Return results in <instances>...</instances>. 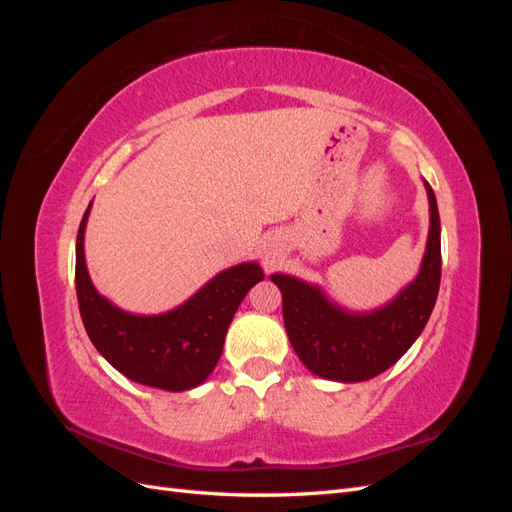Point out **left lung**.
<instances>
[{"label": "left lung", "instance_id": "8db88e82", "mask_svg": "<svg viewBox=\"0 0 512 512\" xmlns=\"http://www.w3.org/2000/svg\"><path fill=\"white\" fill-rule=\"evenodd\" d=\"M429 239L421 273L399 297L374 314H346L324 299L320 288L290 275H271L282 290L286 333L303 365L337 382L376 378L397 363L423 333L438 299L442 277L440 213L427 183Z\"/></svg>", "mask_w": 512, "mask_h": 512}]
</instances>
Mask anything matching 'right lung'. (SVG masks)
I'll return each instance as SVG.
<instances>
[{
	"label": "right lung",
	"mask_w": 512,
	"mask_h": 512,
	"mask_svg": "<svg viewBox=\"0 0 512 512\" xmlns=\"http://www.w3.org/2000/svg\"><path fill=\"white\" fill-rule=\"evenodd\" d=\"M91 205L76 235V299L91 344L123 376L162 391H188L218 365L237 307L262 280L256 262L215 275L190 301L162 316L121 312L89 280L83 235Z\"/></svg>",
	"instance_id": "right-lung-1"
}]
</instances>
